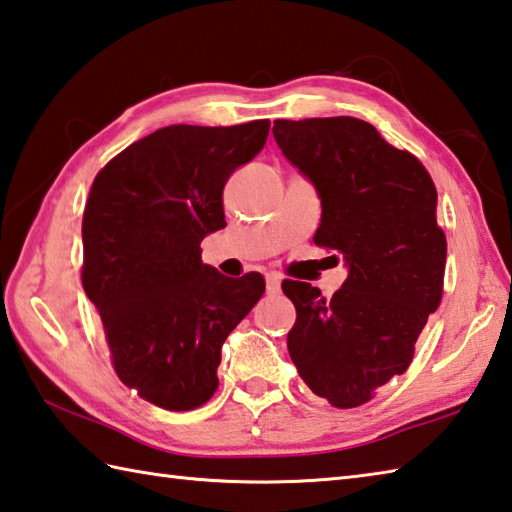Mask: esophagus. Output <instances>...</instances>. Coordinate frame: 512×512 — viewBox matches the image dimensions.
Instances as JSON below:
<instances>
[{"mask_svg": "<svg viewBox=\"0 0 512 512\" xmlns=\"http://www.w3.org/2000/svg\"><path fill=\"white\" fill-rule=\"evenodd\" d=\"M266 288L268 293H279V288H282V277H279L277 273H268L266 275Z\"/></svg>", "mask_w": 512, "mask_h": 512, "instance_id": "obj_1", "label": "esophagus"}]
</instances>
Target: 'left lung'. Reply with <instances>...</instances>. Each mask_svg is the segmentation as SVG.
Wrapping results in <instances>:
<instances>
[{
	"label": "left lung",
	"mask_w": 512,
	"mask_h": 512,
	"mask_svg": "<svg viewBox=\"0 0 512 512\" xmlns=\"http://www.w3.org/2000/svg\"><path fill=\"white\" fill-rule=\"evenodd\" d=\"M273 135L322 199L313 242L348 266L330 299L306 282L282 284L297 310L288 353L330 406H362L406 373L442 302L446 235L437 224V188L413 153L390 146L364 119H277Z\"/></svg>",
	"instance_id": "8db88e82"
}]
</instances>
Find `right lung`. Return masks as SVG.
<instances>
[{
    "label": "right lung",
    "mask_w": 512,
    "mask_h": 512,
    "mask_svg": "<svg viewBox=\"0 0 512 512\" xmlns=\"http://www.w3.org/2000/svg\"><path fill=\"white\" fill-rule=\"evenodd\" d=\"M268 119L175 124L99 170L82 219V284L104 324L117 377L159 408L193 410L219 386L222 346L266 282L202 264V239L226 226L224 186L264 148Z\"/></svg>",
    "instance_id": "add662e5"
}]
</instances>
